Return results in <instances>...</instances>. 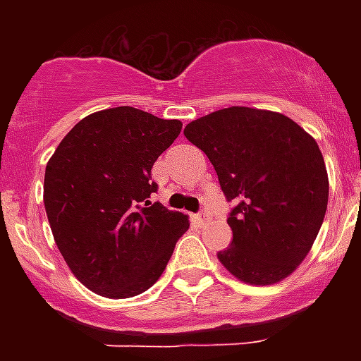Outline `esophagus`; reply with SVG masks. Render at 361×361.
Instances as JSON below:
<instances>
[{"label": "esophagus", "mask_w": 361, "mask_h": 361, "mask_svg": "<svg viewBox=\"0 0 361 361\" xmlns=\"http://www.w3.org/2000/svg\"><path fill=\"white\" fill-rule=\"evenodd\" d=\"M193 219H195V222L197 224H206V222H209V219H212V216H209V213H206V212H202V213H199V215H195L193 216Z\"/></svg>", "instance_id": "1"}]
</instances>
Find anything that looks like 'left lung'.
<instances>
[{
	"label": "left lung",
	"instance_id": "1",
	"mask_svg": "<svg viewBox=\"0 0 361 361\" xmlns=\"http://www.w3.org/2000/svg\"><path fill=\"white\" fill-rule=\"evenodd\" d=\"M190 142L212 161L226 199L229 247L220 264L251 286L288 279L311 251L324 222L329 177L317 141L283 114L222 108L191 121Z\"/></svg>",
	"mask_w": 361,
	"mask_h": 361
}]
</instances>
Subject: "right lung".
<instances>
[{
  "instance_id": "1",
  "label": "right lung",
  "mask_w": 361,
  "mask_h": 361,
  "mask_svg": "<svg viewBox=\"0 0 361 361\" xmlns=\"http://www.w3.org/2000/svg\"><path fill=\"white\" fill-rule=\"evenodd\" d=\"M183 130L132 106L94 111L65 135L44 170L43 202L57 250L79 282L132 298L157 282L188 215L152 202V168Z\"/></svg>"
}]
</instances>
